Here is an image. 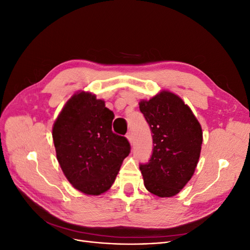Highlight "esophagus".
Segmentation results:
<instances>
[{"label":"esophagus","mask_w":250,"mask_h":250,"mask_svg":"<svg viewBox=\"0 0 250 250\" xmlns=\"http://www.w3.org/2000/svg\"><path fill=\"white\" fill-rule=\"evenodd\" d=\"M126 138H127L128 142H129L130 144H132V143H133V137H132V133H131L130 131L126 134Z\"/></svg>","instance_id":"34e87169"}]
</instances>
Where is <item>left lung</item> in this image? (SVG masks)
<instances>
[{"label": "left lung", "mask_w": 250, "mask_h": 250, "mask_svg": "<svg viewBox=\"0 0 250 250\" xmlns=\"http://www.w3.org/2000/svg\"><path fill=\"white\" fill-rule=\"evenodd\" d=\"M153 139L148 164L141 165L144 185L158 197H172L188 183L200 157L202 128L179 96L162 90L139 102Z\"/></svg>", "instance_id": "1"}]
</instances>
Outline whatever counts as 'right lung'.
<instances>
[{"mask_svg":"<svg viewBox=\"0 0 250 250\" xmlns=\"http://www.w3.org/2000/svg\"><path fill=\"white\" fill-rule=\"evenodd\" d=\"M113 117L103 99L79 90L66 101L53 124L60 168L70 184L85 195L108 191L130 152L127 139L111 130Z\"/></svg>","mask_w":250,"mask_h":250,"instance_id":"right-lung-1","label":"right lung"}]
</instances>
